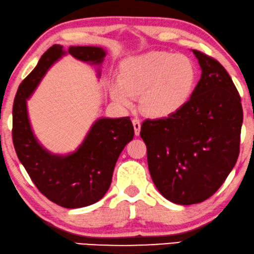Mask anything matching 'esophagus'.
I'll list each match as a JSON object with an SVG mask.
<instances>
[{
  "instance_id": "1",
  "label": "esophagus",
  "mask_w": 254,
  "mask_h": 254,
  "mask_svg": "<svg viewBox=\"0 0 254 254\" xmlns=\"http://www.w3.org/2000/svg\"><path fill=\"white\" fill-rule=\"evenodd\" d=\"M132 124H133V127H134V133L135 135H139V133H140V127H141V123L140 121L134 119L133 121H132Z\"/></svg>"
}]
</instances>
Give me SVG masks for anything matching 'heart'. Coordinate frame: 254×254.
Returning <instances> with one entry per match:
<instances>
[{
  "label": "heart",
  "instance_id": "b5f03b06",
  "mask_svg": "<svg viewBox=\"0 0 254 254\" xmlns=\"http://www.w3.org/2000/svg\"><path fill=\"white\" fill-rule=\"evenodd\" d=\"M197 70L190 57L168 52L131 56L120 65L119 80L110 85V95L122 106H131L140 94V108L152 117L177 112L193 92Z\"/></svg>",
  "mask_w": 254,
  "mask_h": 254
}]
</instances>
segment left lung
Segmentation results:
<instances>
[{
	"label": "left lung",
	"mask_w": 254,
	"mask_h": 254,
	"mask_svg": "<svg viewBox=\"0 0 254 254\" xmlns=\"http://www.w3.org/2000/svg\"><path fill=\"white\" fill-rule=\"evenodd\" d=\"M201 77L190 99L166 119L146 120L140 135L155 187L178 205L202 202L219 190L239 154L243 108L227 70L192 51Z\"/></svg>",
	"instance_id": "left-lung-1"
}]
</instances>
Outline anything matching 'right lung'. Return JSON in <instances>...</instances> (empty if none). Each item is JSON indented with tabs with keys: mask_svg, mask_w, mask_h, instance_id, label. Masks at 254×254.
Here are the masks:
<instances>
[{
	"mask_svg": "<svg viewBox=\"0 0 254 254\" xmlns=\"http://www.w3.org/2000/svg\"><path fill=\"white\" fill-rule=\"evenodd\" d=\"M66 53L94 65H101L106 56L101 47L72 46L65 52L63 46H52L17 91L12 140L19 161L38 190L64 208H80L99 201L108 191L117 159L133 139L134 130L130 117L99 119L79 147L70 154H53L40 145L32 131L26 102L49 67Z\"/></svg>",
	"mask_w": 254,
	"mask_h": 254,
	"instance_id": "1",
	"label": "right lung"
}]
</instances>
